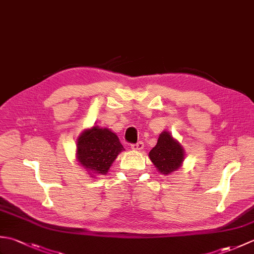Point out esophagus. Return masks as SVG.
Listing matches in <instances>:
<instances>
[{"label": "esophagus", "instance_id": "obj_1", "mask_svg": "<svg viewBox=\"0 0 254 254\" xmlns=\"http://www.w3.org/2000/svg\"><path fill=\"white\" fill-rule=\"evenodd\" d=\"M131 148L133 150H136V152H138V150H141V149L144 148V143L143 142H137L136 144H132Z\"/></svg>", "mask_w": 254, "mask_h": 254}]
</instances>
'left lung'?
I'll list each match as a JSON object with an SVG mask.
<instances>
[{
  "mask_svg": "<svg viewBox=\"0 0 254 254\" xmlns=\"http://www.w3.org/2000/svg\"><path fill=\"white\" fill-rule=\"evenodd\" d=\"M149 158L161 175L168 176L182 166L185 149L169 132L164 131L156 146L149 152Z\"/></svg>",
  "mask_w": 254,
  "mask_h": 254,
  "instance_id": "1",
  "label": "left lung"
}]
</instances>
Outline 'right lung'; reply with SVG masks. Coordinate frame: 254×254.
<instances>
[{
	"label": "right lung",
	"mask_w": 254,
	"mask_h": 254,
	"mask_svg": "<svg viewBox=\"0 0 254 254\" xmlns=\"http://www.w3.org/2000/svg\"><path fill=\"white\" fill-rule=\"evenodd\" d=\"M124 147L109 128L93 127L77 138L76 158L91 177L106 175Z\"/></svg>",
	"instance_id": "1"
}]
</instances>
